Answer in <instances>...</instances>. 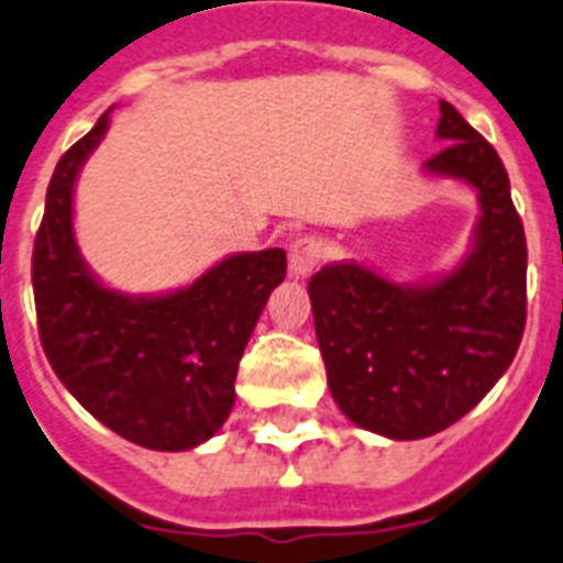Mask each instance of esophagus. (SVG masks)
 I'll return each instance as SVG.
<instances>
[{
	"instance_id": "obj_1",
	"label": "esophagus",
	"mask_w": 563,
	"mask_h": 563,
	"mask_svg": "<svg viewBox=\"0 0 563 563\" xmlns=\"http://www.w3.org/2000/svg\"><path fill=\"white\" fill-rule=\"evenodd\" d=\"M324 262V244L316 235H305L290 244V273L292 276H310Z\"/></svg>"
}]
</instances>
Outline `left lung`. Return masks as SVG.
Masks as SVG:
<instances>
[{
    "label": "left lung",
    "mask_w": 563,
    "mask_h": 563,
    "mask_svg": "<svg viewBox=\"0 0 563 563\" xmlns=\"http://www.w3.org/2000/svg\"><path fill=\"white\" fill-rule=\"evenodd\" d=\"M435 136L444 151L424 170L467 181L482 205L470 256L430 285H396L358 262L328 264L307 285L335 405L396 441L467 416L507 373L527 321V239L510 176L450 102Z\"/></svg>",
    "instance_id": "left-lung-1"
}]
</instances>
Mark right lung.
I'll return each instance as SVG.
<instances>
[{"instance_id": "obj_1", "label": "right lung", "mask_w": 563, "mask_h": 563, "mask_svg": "<svg viewBox=\"0 0 563 563\" xmlns=\"http://www.w3.org/2000/svg\"><path fill=\"white\" fill-rule=\"evenodd\" d=\"M110 110L59 158L33 242V299L53 373L93 419L147 450L179 453L228 421L235 373L273 287L282 247L239 253L190 287L124 296L88 271L74 235V185Z\"/></svg>"}]
</instances>
